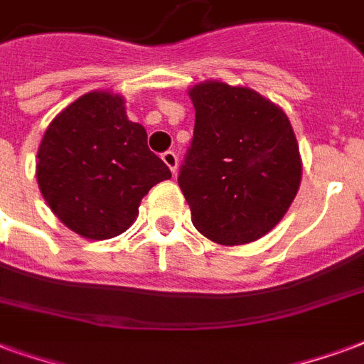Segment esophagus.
<instances>
[{
    "mask_svg": "<svg viewBox=\"0 0 364 364\" xmlns=\"http://www.w3.org/2000/svg\"><path fill=\"white\" fill-rule=\"evenodd\" d=\"M161 159L165 161V165L168 166L172 172H176V166H178V157H176V153L168 149V151H165L161 155Z\"/></svg>",
    "mask_w": 364,
    "mask_h": 364,
    "instance_id": "34e87169",
    "label": "esophagus"
}]
</instances>
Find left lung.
<instances>
[{
    "label": "left lung",
    "instance_id": "obj_1",
    "mask_svg": "<svg viewBox=\"0 0 364 364\" xmlns=\"http://www.w3.org/2000/svg\"><path fill=\"white\" fill-rule=\"evenodd\" d=\"M190 97L196 127L178 184L193 226L217 244L255 242L299 190L296 134L282 109L250 88L205 82Z\"/></svg>",
    "mask_w": 364,
    "mask_h": 364
}]
</instances>
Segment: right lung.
I'll return each instance as SVG.
<instances>
[{
	"mask_svg": "<svg viewBox=\"0 0 364 364\" xmlns=\"http://www.w3.org/2000/svg\"><path fill=\"white\" fill-rule=\"evenodd\" d=\"M124 101L92 92L51 120L38 149L36 176L51 211L88 240H107L138 217L141 198L171 178L149 151L146 128L130 122Z\"/></svg>",
	"mask_w": 364,
	"mask_h": 364,
	"instance_id": "obj_1",
	"label": "right lung"
}]
</instances>
